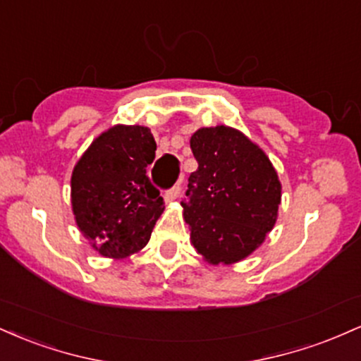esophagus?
<instances>
[{"label":"esophagus","mask_w":361,"mask_h":361,"mask_svg":"<svg viewBox=\"0 0 361 361\" xmlns=\"http://www.w3.org/2000/svg\"><path fill=\"white\" fill-rule=\"evenodd\" d=\"M180 193H181V181H178V183L173 186L171 190H169L166 198H168V200H175V198L180 197Z\"/></svg>","instance_id":"1"}]
</instances>
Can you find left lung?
Instances as JSON below:
<instances>
[{
	"label": "left lung",
	"mask_w": 361,
	"mask_h": 361,
	"mask_svg": "<svg viewBox=\"0 0 361 361\" xmlns=\"http://www.w3.org/2000/svg\"><path fill=\"white\" fill-rule=\"evenodd\" d=\"M197 171L188 178L185 222L195 250L212 264L251 255L275 226L281 185L261 149L235 128H198L190 139Z\"/></svg>",
	"instance_id": "left-lung-1"
}]
</instances>
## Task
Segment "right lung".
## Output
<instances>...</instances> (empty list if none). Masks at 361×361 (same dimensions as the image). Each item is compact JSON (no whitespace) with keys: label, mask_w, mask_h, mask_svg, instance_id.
Segmentation results:
<instances>
[{"label":"right lung","mask_w":361,"mask_h":361,"mask_svg":"<svg viewBox=\"0 0 361 361\" xmlns=\"http://www.w3.org/2000/svg\"><path fill=\"white\" fill-rule=\"evenodd\" d=\"M154 157L156 142L147 127L117 126L94 139L74 166V217L100 255L126 258L149 243L164 210L146 171Z\"/></svg>","instance_id":"add662e5"}]
</instances>
